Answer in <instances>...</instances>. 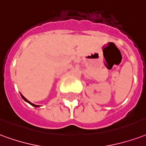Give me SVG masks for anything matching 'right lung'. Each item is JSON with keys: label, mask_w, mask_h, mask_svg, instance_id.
I'll use <instances>...</instances> for the list:
<instances>
[{"label": "right lung", "mask_w": 146, "mask_h": 146, "mask_svg": "<svg viewBox=\"0 0 146 146\" xmlns=\"http://www.w3.org/2000/svg\"><path fill=\"white\" fill-rule=\"evenodd\" d=\"M21 98H22V99H23V100H25V101H26L27 103L30 104H31V105H32V106L35 107V108H38V107H39V105H36V104H32V102H30V101H29V100H27L26 98H25V97H24L23 95L21 94Z\"/></svg>", "instance_id": "add662e5"}]
</instances>
